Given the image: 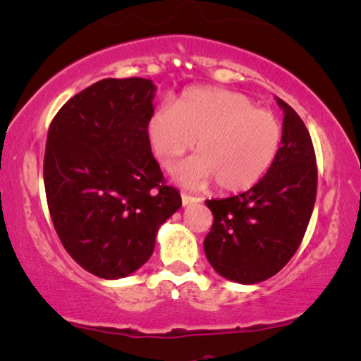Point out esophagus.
<instances>
[{
  "instance_id": "1",
  "label": "esophagus",
  "mask_w": 361,
  "mask_h": 361,
  "mask_svg": "<svg viewBox=\"0 0 361 361\" xmlns=\"http://www.w3.org/2000/svg\"><path fill=\"white\" fill-rule=\"evenodd\" d=\"M181 202H183V207H188V205H193V203H200V202H202V198L192 197V195H186V193H181Z\"/></svg>"
}]
</instances>
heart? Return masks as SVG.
<instances>
[{
	"label": "heart",
	"mask_w": 361,
	"mask_h": 361,
	"mask_svg": "<svg viewBox=\"0 0 361 361\" xmlns=\"http://www.w3.org/2000/svg\"><path fill=\"white\" fill-rule=\"evenodd\" d=\"M147 141L164 169H173L197 145L198 156L178 171L186 186L208 185L244 192L257 185L279 154L282 126L271 111L225 89H190L173 107L161 106L147 121ZM199 142L197 143L196 141Z\"/></svg>",
	"instance_id": "obj_1"
}]
</instances>
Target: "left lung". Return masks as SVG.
<instances>
[{
	"mask_svg": "<svg viewBox=\"0 0 361 361\" xmlns=\"http://www.w3.org/2000/svg\"><path fill=\"white\" fill-rule=\"evenodd\" d=\"M284 112L276 161L257 185L235 197L208 200L214 225L203 249L225 279L257 284L281 271L298 250L316 202V158L302 119L276 97Z\"/></svg>",
	"mask_w": 361,
	"mask_h": 361,
	"instance_id": "obj_1",
	"label": "left lung"
}]
</instances>
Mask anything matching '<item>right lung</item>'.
<instances>
[{"mask_svg": "<svg viewBox=\"0 0 361 361\" xmlns=\"http://www.w3.org/2000/svg\"><path fill=\"white\" fill-rule=\"evenodd\" d=\"M153 80L104 79L56 112L43 180L65 250L90 274L121 279L154 250L158 230L181 207L151 153Z\"/></svg>", "mask_w": 361, "mask_h": 361, "instance_id": "right-lung-1", "label": "right lung"}]
</instances>
